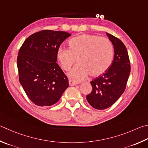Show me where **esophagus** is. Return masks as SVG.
<instances>
[{
	"label": "esophagus",
	"instance_id": "esophagus-1",
	"mask_svg": "<svg viewBox=\"0 0 148 148\" xmlns=\"http://www.w3.org/2000/svg\"><path fill=\"white\" fill-rule=\"evenodd\" d=\"M69 83L70 86H74V85H76L77 84H78V83H77L76 81H74V80L72 79H70L69 80Z\"/></svg>",
	"mask_w": 148,
	"mask_h": 148
}]
</instances>
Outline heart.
I'll use <instances>...</instances> for the list:
<instances>
[{
  "label": "heart",
  "mask_w": 148,
  "mask_h": 148,
  "mask_svg": "<svg viewBox=\"0 0 148 148\" xmlns=\"http://www.w3.org/2000/svg\"><path fill=\"white\" fill-rule=\"evenodd\" d=\"M69 44L70 48H59L57 58L61 68L69 71L77 58L79 63L68 74L75 81H82L90 74L92 76H100L111 66L114 50L109 39L83 34L71 39Z\"/></svg>",
  "instance_id": "1"
}]
</instances>
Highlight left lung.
<instances>
[{"label": "left lung", "instance_id": "obj_1", "mask_svg": "<svg viewBox=\"0 0 148 148\" xmlns=\"http://www.w3.org/2000/svg\"><path fill=\"white\" fill-rule=\"evenodd\" d=\"M106 34L113 45V61L102 76L90 82L92 90L87 96L88 103L99 110L109 108L119 100L124 92L131 70L124 44L116 37Z\"/></svg>", "mask_w": 148, "mask_h": 148}]
</instances>
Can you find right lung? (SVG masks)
<instances>
[{
    "label": "right lung",
    "instance_id": "add662e5",
    "mask_svg": "<svg viewBox=\"0 0 148 148\" xmlns=\"http://www.w3.org/2000/svg\"><path fill=\"white\" fill-rule=\"evenodd\" d=\"M71 36L66 32L40 31L29 36L20 48L19 82L29 100L37 106L55 104L69 86L68 78L56 61L61 44Z\"/></svg>",
    "mask_w": 148,
    "mask_h": 148
}]
</instances>
